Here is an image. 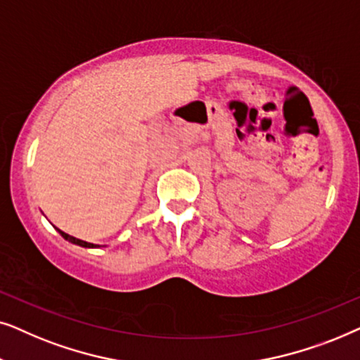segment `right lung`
Listing matches in <instances>:
<instances>
[{
	"label": "right lung",
	"instance_id": "obj_1",
	"mask_svg": "<svg viewBox=\"0 0 360 360\" xmlns=\"http://www.w3.org/2000/svg\"><path fill=\"white\" fill-rule=\"evenodd\" d=\"M57 232H59L60 236L65 238V240H69L70 243H75V245H79V247H85V248H97V247H100V245H95V243H89V242H84V240H80V238H75V237H72V236H69V233L62 232V230H59V229H57Z\"/></svg>",
	"mask_w": 360,
	"mask_h": 360
}]
</instances>
